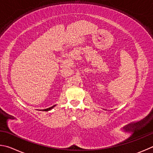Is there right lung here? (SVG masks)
I'll return each instance as SVG.
<instances>
[{"instance_id": "right-lung-1", "label": "right lung", "mask_w": 153, "mask_h": 153, "mask_svg": "<svg viewBox=\"0 0 153 153\" xmlns=\"http://www.w3.org/2000/svg\"><path fill=\"white\" fill-rule=\"evenodd\" d=\"M55 105H53V106H52V107H50V108H47V109H43V111H49V110H50L51 109H52L53 107H54Z\"/></svg>"}]
</instances>
